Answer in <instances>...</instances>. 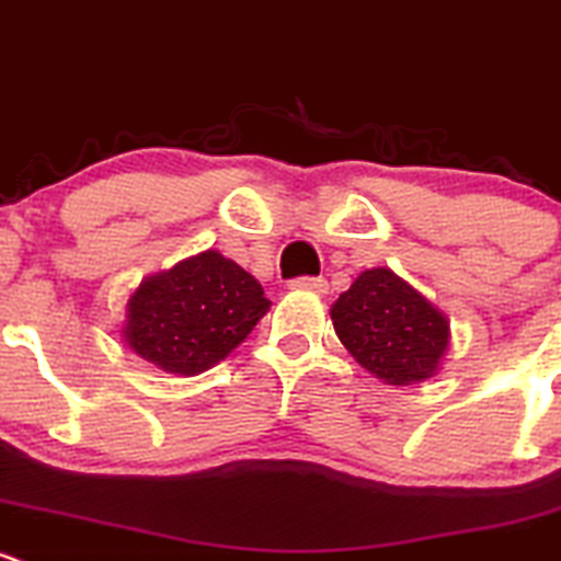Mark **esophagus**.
I'll list each match as a JSON object with an SVG mask.
<instances>
[{"label": "esophagus", "mask_w": 561, "mask_h": 561, "mask_svg": "<svg viewBox=\"0 0 561 561\" xmlns=\"http://www.w3.org/2000/svg\"><path fill=\"white\" fill-rule=\"evenodd\" d=\"M291 286L310 288V291H319V294L327 291V280L324 278H313V275H302V278H294Z\"/></svg>", "instance_id": "obj_1"}]
</instances>
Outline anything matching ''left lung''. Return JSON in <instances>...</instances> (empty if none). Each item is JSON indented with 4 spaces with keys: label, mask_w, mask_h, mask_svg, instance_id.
<instances>
[{
    "label": "left lung",
    "mask_w": 561,
    "mask_h": 561,
    "mask_svg": "<svg viewBox=\"0 0 561 561\" xmlns=\"http://www.w3.org/2000/svg\"><path fill=\"white\" fill-rule=\"evenodd\" d=\"M330 313L348 354L387 385L431 379L450 343L445 316L385 267L365 270Z\"/></svg>",
    "instance_id": "1"
}]
</instances>
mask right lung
<instances>
[{
  "label": "right lung",
  "instance_id": "1",
  "mask_svg": "<svg viewBox=\"0 0 561 561\" xmlns=\"http://www.w3.org/2000/svg\"><path fill=\"white\" fill-rule=\"evenodd\" d=\"M267 310L262 283L207 251L136 288L127 302L125 341L147 363L193 376L240 346Z\"/></svg>",
  "mask_w": 561,
  "mask_h": 561
}]
</instances>
